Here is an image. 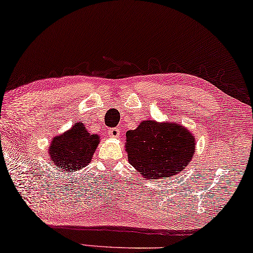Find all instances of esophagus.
<instances>
[{
  "label": "esophagus",
  "instance_id": "esophagus-1",
  "mask_svg": "<svg viewBox=\"0 0 253 253\" xmlns=\"http://www.w3.org/2000/svg\"><path fill=\"white\" fill-rule=\"evenodd\" d=\"M108 135L109 136H111V137H119V135H120V128H118V127H115V128H110V129L108 130Z\"/></svg>",
  "mask_w": 253,
  "mask_h": 253
}]
</instances>
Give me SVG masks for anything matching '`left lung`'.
<instances>
[{
	"label": "left lung",
	"mask_w": 253,
	"mask_h": 253,
	"mask_svg": "<svg viewBox=\"0 0 253 253\" xmlns=\"http://www.w3.org/2000/svg\"><path fill=\"white\" fill-rule=\"evenodd\" d=\"M194 142L183 126L146 120L126 133L128 161L144 178L174 176L190 164Z\"/></svg>",
	"instance_id": "8db88e82"
}]
</instances>
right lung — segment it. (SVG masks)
I'll return each mask as SVG.
<instances>
[{"label":"right lung","instance_id":"right-lung-1","mask_svg":"<svg viewBox=\"0 0 253 253\" xmlns=\"http://www.w3.org/2000/svg\"><path fill=\"white\" fill-rule=\"evenodd\" d=\"M100 136L89 134L83 123H77L65 134L56 136L50 146L51 163L65 171H75L89 164Z\"/></svg>","mask_w":253,"mask_h":253}]
</instances>
